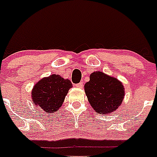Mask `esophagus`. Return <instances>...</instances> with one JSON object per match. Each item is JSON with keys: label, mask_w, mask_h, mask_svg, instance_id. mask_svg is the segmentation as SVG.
Returning <instances> with one entry per match:
<instances>
[{"label": "esophagus", "mask_w": 157, "mask_h": 157, "mask_svg": "<svg viewBox=\"0 0 157 157\" xmlns=\"http://www.w3.org/2000/svg\"><path fill=\"white\" fill-rule=\"evenodd\" d=\"M75 86L77 87V88H83V84H82V82H80L78 84H76Z\"/></svg>", "instance_id": "obj_1"}]
</instances>
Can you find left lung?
Listing matches in <instances>:
<instances>
[{
    "instance_id": "1",
    "label": "left lung",
    "mask_w": 157,
    "mask_h": 157,
    "mask_svg": "<svg viewBox=\"0 0 157 157\" xmlns=\"http://www.w3.org/2000/svg\"><path fill=\"white\" fill-rule=\"evenodd\" d=\"M85 92L90 105L99 113H113L124 96L123 84L101 71L90 74V81L85 84Z\"/></svg>"
}]
</instances>
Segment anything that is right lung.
Instances as JSON below:
<instances>
[{
  "label": "right lung",
  "instance_id": "1",
  "mask_svg": "<svg viewBox=\"0 0 157 157\" xmlns=\"http://www.w3.org/2000/svg\"><path fill=\"white\" fill-rule=\"evenodd\" d=\"M72 84L68 79H63L52 74L36 84L32 90V99L35 106L47 113L57 111L63 105Z\"/></svg>",
  "mask_w": 157,
  "mask_h": 157
}]
</instances>
